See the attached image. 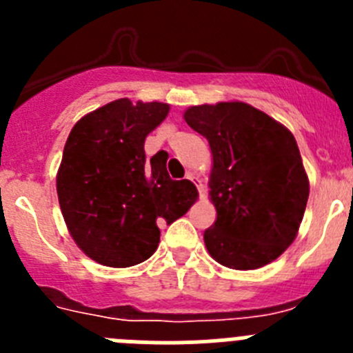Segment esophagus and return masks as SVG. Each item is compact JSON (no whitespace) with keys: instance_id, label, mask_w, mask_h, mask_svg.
<instances>
[{"instance_id":"obj_1","label":"esophagus","mask_w":353,"mask_h":353,"mask_svg":"<svg viewBox=\"0 0 353 353\" xmlns=\"http://www.w3.org/2000/svg\"><path fill=\"white\" fill-rule=\"evenodd\" d=\"M187 179L191 180V182L194 183L196 187H198V191H199V192L203 191V182H201V179H199V176H196L194 173H187Z\"/></svg>"}]
</instances>
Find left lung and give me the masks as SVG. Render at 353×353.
I'll return each mask as SVG.
<instances>
[{
  "label": "left lung",
  "mask_w": 353,
  "mask_h": 353,
  "mask_svg": "<svg viewBox=\"0 0 353 353\" xmlns=\"http://www.w3.org/2000/svg\"><path fill=\"white\" fill-rule=\"evenodd\" d=\"M183 118L208 139L214 157L217 219L203 235L210 256L235 270L260 269L281 256L310 196L293 134L244 102L192 105Z\"/></svg>",
  "instance_id": "8db88e82"
}]
</instances>
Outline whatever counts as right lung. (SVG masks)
Wrapping results in <instances>:
<instances>
[{"label":"right lung","mask_w":353,"mask_h":353,"mask_svg":"<svg viewBox=\"0 0 353 353\" xmlns=\"http://www.w3.org/2000/svg\"><path fill=\"white\" fill-rule=\"evenodd\" d=\"M162 102H109L68 134L56 179L72 239L97 263L132 267L148 260L171 224L194 203L189 180H171L159 154L146 162L145 139L168 117Z\"/></svg>","instance_id":"obj_1"}]
</instances>
